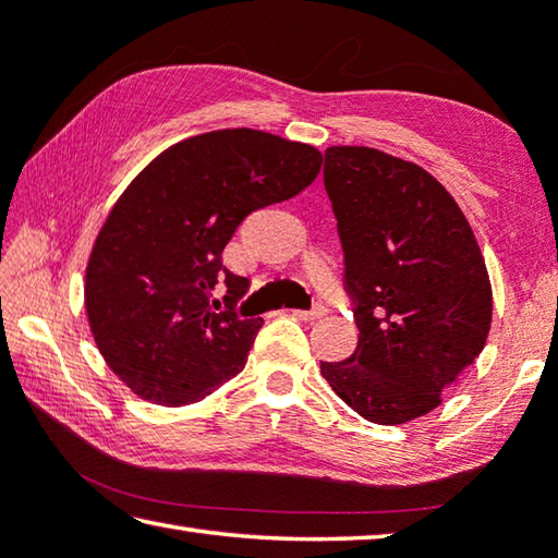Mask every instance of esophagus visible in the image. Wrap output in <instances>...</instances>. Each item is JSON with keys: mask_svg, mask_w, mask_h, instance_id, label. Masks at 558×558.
Wrapping results in <instances>:
<instances>
[{"mask_svg": "<svg viewBox=\"0 0 558 558\" xmlns=\"http://www.w3.org/2000/svg\"><path fill=\"white\" fill-rule=\"evenodd\" d=\"M292 314L298 316V319H302V322H314V319H322V316L326 314V307H322V304H316L314 310H294Z\"/></svg>", "mask_w": 558, "mask_h": 558, "instance_id": "esophagus-1", "label": "esophagus"}]
</instances>
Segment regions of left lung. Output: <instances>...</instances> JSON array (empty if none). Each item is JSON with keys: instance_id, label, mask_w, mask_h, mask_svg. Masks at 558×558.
Here are the masks:
<instances>
[{"instance_id": "left-lung-1", "label": "left lung", "mask_w": 558, "mask_h": 558, "mask_svg": "<svg viewBox=\"0 0 558 558\" xmlns=\"http://www.w3.org/2000/svg\"><path fill=\"white\" fill-rule=\"evenodd\" d=\"M324 185L338 220L355 353L322 375L369 423L399 425L484 351L494 294L482 248L445 185L373 147L326 149Z\"/></svg>"}]
</instances>
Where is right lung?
<instances>
[{
	"mask_svg": "<svg viewBox=\"0 0 558 558\" xmlns=\"http://www.w3.org/2000/svg\"><path fill=\"white\" fill-rule=\"evenodd\" d=\"M322 151L264 130H213L177 142L130 181L86 264L84 307L106 365L145 401L185 407L236 377L264 319L217 312L248 280L222 266L244 217L302 193Z\"/></svg>",
	"mask_w": 558,
	"mask_h": 558,
	"instance_id": "obj_1",
	"label": "right lung"
}]
</instances>
